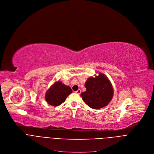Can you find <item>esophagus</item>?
I'll list each match as a JSON object with an SVG mask.
<instances>
[{
    "mask_svg": "<svg viewBox=\"0 0 154 154\" xmlns=\"http://www.w3.org/2000/svg\"><path fill=\"white\" fill-rule=\"evenodd\" d=\"M81 91H81V90H80V89H79V90H78L77 91H75V93H76L77 94H80L81 93Z\"/></svg>",
    "mask_w": 154,
    "mask_h": 154,
    "instance_id": "34e87169",
    "label": "esophagus"
}]
</instances>
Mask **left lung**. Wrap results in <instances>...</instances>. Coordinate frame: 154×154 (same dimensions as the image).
Masks as SVG:
<instances>
[{
  "instance_id": "left-lung-1",
  "label": "left lung",
  "mask_w": 154,
  "mask_h": 154,
  "mask_svg": "<svg viewBox=\"0 0 154 154\" xmlns=\"http://www.w3.org/2000/svg\"><path fill=\"white\" fill-rule=\"evenodd\" d=\"M86 91L80 96L85 103L93 109H100L106 106L113 96V88L108 77L99 73L95 77H90L85 82Z\"/></svg>"
}]
</instances>
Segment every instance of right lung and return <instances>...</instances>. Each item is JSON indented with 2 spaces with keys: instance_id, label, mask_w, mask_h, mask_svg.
<instances>
[{
  "instance_id": "right-lung-1",
  "label": "right lung",
  "mask_w": 154,
  "mask_h": 154,
  "mask_svg": "<svg viewBox=\"0 0 154 154\" xmlns=\"http://www.w3.org/2000/svg\"><path fill=\"white\" fill-rule=\"evenodd\" d=\"M72 93L70 86L60 81L55 82L46 91L45 99L48 104L57 106L63 103L66 97Z\"/></svg>"
}]
</instances>
